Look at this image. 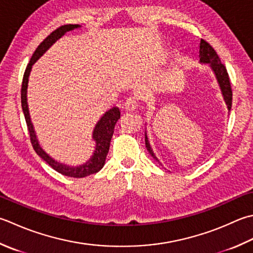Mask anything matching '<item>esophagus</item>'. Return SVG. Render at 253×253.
I'll return each mask as SVG.
<instances>
[{"label":"esophagus","mask_w":253,"mask_h":253,"mask_svg":"<svg viewBox=\"0 0 253 253\" xmlns=\"http://www.w3.org/2000/svg\"><path fill=\"white\" fill-rule=\"evenodd\" d=\"M124 106H125V110L126 111L132 112V111H135L136 108H137L138 101L136 100L135 96H129V97H127V100L125 102V105H124Z\"/></svg>","instance_id":"obj_1"}]
</instances>
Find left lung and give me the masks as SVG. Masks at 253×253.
Wrapping results in <instances>:
<instances>
[{
	"label": "left lung",
	"instance_id": "obj_1",
	"mask_svg": "<svg viewBox=\"0 0 253 253\" xmlns=\"http://www.w3.org/2000/svg\"><path fill=\"white\" fill-rule=\"evenodd\" d=\"M200 62L209 63L211 70L214 71L217 82H218L219 87L221 90V94L222 96H224V100L226 102L227 108H228V111H230L231 104H232V91H231L228 72H227L226 67L220 62V58L218 57L217 52L214 50V48H212L209 42H205L204 39H201V42H200ZM145 142H146L147 150L149 151L151 157L157 161H159L157 159L156 155L153 153L151 149L150 143L148 141L147 133H145Z\"/></svg>",
	"mask_w": 253,
	"mask_h": 253
}]
</instances>
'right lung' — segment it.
<instances>
[{"label": "right lung", "mask_w": 253, "mask_h": 253, "mask_svg": "<svg viewBox=\"0 0 253 253\" xmlns=\"http://www.w3.org/2000/svg\"><path fill=\"white\" fill-rule=\"evenodd\" d=\"M80 27H81L80 25L78 24L63 25V26L57 28L56 31H53L46 39H43V42L37 47L36 50H35V52L33 53L31 61H29V63L27 64V68L24 73L22 91H21L22 108H23L25 120H26L27 128L29 131V136H31V141L34 147V150L36 151L37 155L41 157L43 161H46L53 170L61 173L63 175L71 176V177H84V176L93 174V173H96L100 171L104 167V165H105V159H106L108 150H110V143H111V139L114 132V128H115L116 123L121 117L120 108L112 107L111 110L105 112V114L101 117V120L97 122L95 127H94L92 138L93 140L95 141V150H94L90 159H88L85 163H83V165L77 166V167L67 166V165H63L61 162H58L54 159H52L47 152H44V150L41 147V145H39L36 132H35L34 126L31 121V115H29V111H28L27 86H28L29 73L32 71L33 64L36 62L38 59L41 58L42 54L46 52L48 49L58 41V39H60L67 32H70V31H73V29L80 28Z\"/></svg>", "instance_id": "add662e5"}]
</instances>
